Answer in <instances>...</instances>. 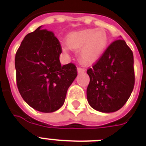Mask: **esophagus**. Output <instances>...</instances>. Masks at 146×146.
Wrapping results in <instances>:
<instances>
[{"mask_svg": "<svg viewBox=\"0 0 146 146\" xmlns=\"http://www.w3.org/2000/svg\"><path fill=\"white\" fill-rule=\"evenodd\" d=\"M86 72V70H85L84 68H82V67H78L77 68V73H79V74H80V73H83Z\"/></svg>", "mask_w": 146, "mask_h": 146, "instance_id": "34e87169", "label": "esophagus"}]
</instances>
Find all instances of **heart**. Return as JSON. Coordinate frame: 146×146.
I'll use <instances>...</instances> for the list:
<instances>
[{
  "label": "heart",
  "instance_id": "obj_1",
  "mask_svg": "<svg viewBox=\"0 0 146 146\" xmlns=\"http://www.w3.org/2000/svg\"><path fill=\"white\" fill-rule=\"evenodd\" d=\"M108 42V35L104 29H84L69 33L66 37V45L78 50V57L84 64L97 62L107 49ZM67 46L62 44L63 52H68Z\"/></svg>",
  "mask_w": 146,
  "mask_h": 146
}]
</instances>
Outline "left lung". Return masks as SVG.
I'll use <instances>...</instances> for the list:
<instances>
[{"mask_svg": "<svg viewBox=\"0 0 146 146\" xmlns=\"http://www.w3.org/2000/svg\"><path fill=\"white\" fill-rule=\"evenodd\" d=\"M87 73L89 105L103 113L115 112L126 104L133 89V54L124 40H116Z\"/></svg>", "mask_w": 146, "mask_h": 146, "instance_id": "obj_1", "label": "left lung"}]
</instances>
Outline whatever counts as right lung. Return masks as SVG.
Listing matches in <instances>:
<instances>
[{
    "label": "right lung",
    "mask_w": 146,
    "mask_h": 146,
    "mask_svg": "<svg viewBox=\"0 0 146 146\" xmlns=\"http://www.w3.org/2000/svg\"><path fill=\"white\" fill-rule=\"evenodd\" d=\"M42 27L25 36L16 54L15 68L24 101L36 111L51 113L64 104L77 71L72 63L61 66L59 41Z\"/></svg>",
    "instance_id": "add662e5"
}]
</instances>
